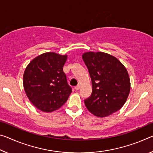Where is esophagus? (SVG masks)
Segmentation results:
<instances>
[{"instance_id": "esophagus-1", "label": "esophagus", "mask_w": 153, "mask_h": 153, "mask_svg": "<svg viewBox=\"0 0 153 153\" xmlns=\"http://www.w3.org/2000/svg\"><path fill=\"white\" fill-rule=\"evenodd\" d=\"M79 88H80V86L77 85L76 87H75V89H76V91H78V90L79 89Z\"/></svg>"}]
</instances>
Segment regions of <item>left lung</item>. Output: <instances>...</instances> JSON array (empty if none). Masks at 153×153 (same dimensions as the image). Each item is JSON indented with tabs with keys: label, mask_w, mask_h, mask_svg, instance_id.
I'll use <instances>...</instances> for the list:
<instances>
[{
	"label": "left lung",
	"mask_w": 153,
	"mask_h": 153,
	"mask_svg": "<svg viewBox=\"0 0 153 153\" xmlns=\"http://www.w3.org/2000/svg\"><path fill=\"white\" fill-rule=\"evenodd\" d=\"M92 81L93 92L84 100L90 112L105 117L124 105L129 96L131 84L125 67L116 57L102 52L82 54Z\"/></svg>",
	"instance_id": "left-lung-1"
}]
</instances>
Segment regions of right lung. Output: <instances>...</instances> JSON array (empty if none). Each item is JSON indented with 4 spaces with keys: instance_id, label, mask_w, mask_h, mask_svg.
<instances>
[{
    "instance_id": "1",
    "label": "right lung",
    "mask_w": 153,
    "mask_h": 153,
    "mask_svg": "<svg viewBox=\"0 0 153 153\" xmlns=\"http://www.w3.org/2000/svg\"><path fill=\"white\" fill-rule=\"evenodd\" d=\"M67 55L46 52L35 58L26 67L23 85L28 98L39 110L51 112L66 103L71 88L63 66Z\"/></svg>"
}]
</instances>
